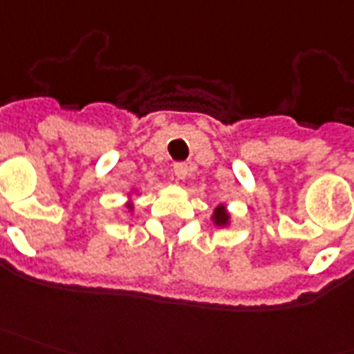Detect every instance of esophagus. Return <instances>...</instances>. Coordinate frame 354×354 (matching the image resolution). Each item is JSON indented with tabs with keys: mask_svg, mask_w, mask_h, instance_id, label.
<instances>
[{
	"mask_svg": "<svg viewBox=\"0 0 354 354\" xmlns=\"http://www.w3.org/2000/svg\"><path fill=\"white\" fill-rule=\"evenodd\" d=\"M172 170H174V176H176L178 180H184V178L187 176V165L185 163H174Z\"/></svg>",
	"mask_w": 354,
	"mask_h": 354,
	"instance_id": "obj_1",
	"label": "esophagus"
}]
</instances>
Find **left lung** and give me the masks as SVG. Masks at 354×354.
Listing matches in <instances>:
<instances>
[{
  "label": "left lung",
  "instance_id": "1",
  "mask_svg": "<svg viewBox=\"0 0 354 354\" xmlns=\"http://www.w3.org/2000/svg\"><path fill=\"white\" fill-rule=\"evenodd\" d=\"M229 214L225 210L223 204H219L216 210H214V216H212V221L217 225V227H227L229 225Z\"/></svg>",
  "mask_w": 354,
  "mask_h": 354
}]
</instances>
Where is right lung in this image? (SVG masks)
<instances>
[{
  "label": "right lung",
  "mask_w": 354,
  "mask_h": 354,
  "mask_svg": "<svg viewBox=\"0 0 354 354\" xmlns=\"http://www.w3.org/2000/svg\"><path fill=\"white\" fill-rule=\"evenodd\" d=\"M127 208H129V210H133V206H131V204H129V206H127Z\"/></svg>",
  "instance_id": "obj_1"
}]
</instances>
